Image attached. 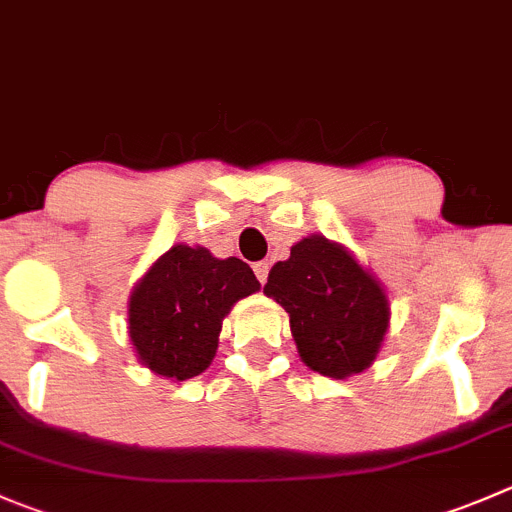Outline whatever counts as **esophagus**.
Segmentation results:
<instances>
[{
	"mask_svg": "<svg viewBox=\"0 0 512 512\" xmlns=\"http://www.w3.org/2000/svg\"><path fill=\"white\" fill-rule=\"evenodd\" d=\"M269 269H271L269 261H259V264H253V271H256V279H259L261 284H266V279H269Z\"/></svg>",
	"mask_w": 512,
	"mask_h": 512,
	"instance_id": "1",
	"label": "esophagus"
}]
</instances>
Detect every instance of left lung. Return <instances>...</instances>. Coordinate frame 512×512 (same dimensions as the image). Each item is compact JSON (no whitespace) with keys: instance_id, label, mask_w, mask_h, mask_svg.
<instances>
[{"instance_id":"8db88e82","label":"left lung","mask_w":512,"mask_h":512,"mask_svg":"<svg viewBox=\"0 0 512 512\" xmlns=\"http://www.w3.org/2000/svg\"><path fill=\"white\" fill-rule=\"evenodd\" d=\"M264 294L291 321L299 357L324 377L344 379L374 362L389 324L382 286L337 243L309 236L269 271Z\"/></svg>"}]
</instances>
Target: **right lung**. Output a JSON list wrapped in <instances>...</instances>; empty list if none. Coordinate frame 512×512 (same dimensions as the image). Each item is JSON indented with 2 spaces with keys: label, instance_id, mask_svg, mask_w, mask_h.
Returning <instances> with one entry per match:
<instances>
[{
  "label": "right lung",
  "instance_id": "1",
  "mask_svg": "<svg viewBox=\"0 0 512 512\" xmlns=\"http://www.w3.org/2000/svg\"><path fill=\"white\" fill-rule=\"evenodd\" d=\"M259 289L241 259L221 261L201 246H173L130 299V342L140 362L180 382L198 377L216 354L223 316Z\"/></svg>",
  "mask_w": 512,
  "mask_h": 512
}]
</instances>
